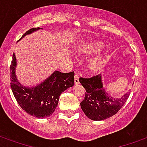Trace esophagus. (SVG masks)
I'll list each match as a JSON object with an SVG mask.
<instances>
[{"label": "esophagus", "mask_w": 147, "mask_h": 147, "mask_svg": "<svg viewBox=\"0 0 147 147\" xmlns=\"http://www.w3.org/2000/svg\"><path fill=\"white\" fill-rule=\"evenodd\" d=\"M75 84L76 85L79 84V76L78 74H76V76H75Z\"/></svg>", "instance_id": "1"}]
</instances>
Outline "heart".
<instances>
[{
    "label": "heart",
    "instance_id": "1",
    "mask_svg": "<svg viewBox=\"0 0 147 147\" xmlns=\"http://www.w3.org/2000/svg\"><path fill=\"white\" fill-rule=\"evenodd\" d=\"M104 46V43L100 41H92L85 44L80 49L81 53L83 55H92L96 53ZM103 65V59L102 55H96L88 63L89 69L92 71H97Z\"/></svg>",
    "mask_w": 147,
    "mask_h": 147
}]
</instances>
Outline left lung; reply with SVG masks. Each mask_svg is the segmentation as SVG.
<instances>
[{
    "label": "left lung",
    "mask_w": 147,
    "mask_h": 147,
    "mask_svg": "<svg viewBox=\"0 0 147 147\" xmlns=\"http://www.w3.org/2000/svg\"><path fill=\"white\" fill-rule=\"evenodd\" d=\"M79 82L86 88L84 99L81 102V108L86 116L92 120L100 121L114 116L126 103L130 92L121 98H113L103 88L101 75L91 78H80Z\"/></svg>",
    "instance_id": "obj_1"
}]
</instances>
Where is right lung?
Wrapping results in <instances>:
<instances>
[{
    "mask_svg": "<svg viewBox=\"0 0 147 147\" xmlns=\"http://www.w3.org/2000/svg\"><path fill=\"white\" fill-rule=\"evenodd\" d=\"M41 28H33L26 31L22 37L36 31ZM20 39V40H21ZM17 61L14 53L10 67L11 87L14 96L21 109L37 118L49 117L58 106L59 96L67 88L74 86V71L61 73L55 71L41 84L34 87H25L18 80L15 74Z\"/></svg>",
    "mask_w": 147,
    "mask_h": 147,
    "instance_id": "right-lung-1",
    "label": "right lung"
}]
</instances>
